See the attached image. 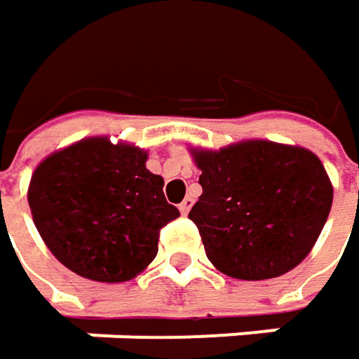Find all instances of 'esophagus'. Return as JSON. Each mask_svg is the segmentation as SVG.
Instances as JSON below:
<instances>
[{"instance_id": "1", "label": "esophagus", "mask_w": 359, "mask_h": 359, "mask_svg": "<svg viewBox=\"0 0 359 359\" xmlns=\"http://www.w3.org/2000/svg\"><path fill=\"white\" fill-rule=\"evenodd\" d=\"M193 203H195V199H193V197H187V199H184V201H182V203L179 205L180 213H182V215H187V213H189V210L193 208Z\"/></svg>"}]
</instances>
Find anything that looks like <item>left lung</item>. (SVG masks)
<instances>
[{
	"instance_id": "obj_1",
	"label": "left lung",
	"mask_w": 359,
	"mask_h": 359,
	"mask_svg": "<svg viewBox=\"0 0 359 359\" xmlns=\"http://www.w3.org/2000/svg\"><path fill=\"white\" fill-rule=\"evenodd\" d=\"M189 151L203 189L189 217L217 271L259 281L306 259L333 203V184L316 154L267 140Z\"/></svg>"
}]
</instances>
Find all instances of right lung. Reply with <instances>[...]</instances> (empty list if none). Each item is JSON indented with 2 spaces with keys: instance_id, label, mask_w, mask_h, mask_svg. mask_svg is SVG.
<instances>
[{
  "instance_id": "right-lung-1",
  "label": "right lung",
  "mask_w": 359,
  "mask_h": 359,
  "mask_svg": "<svg viewBox=\"0 0 359 359\" xmlns=\"http://www.w3.org/2000/svg\"><path fill=\"white\" fill-rule=\"evenodd\" d=\"M147 151L86 137L47 156L28 184L34 226L74 273L118 283L140 276L158 252L160 228L179 217Z\"/></svg>"
}]
</instances>
